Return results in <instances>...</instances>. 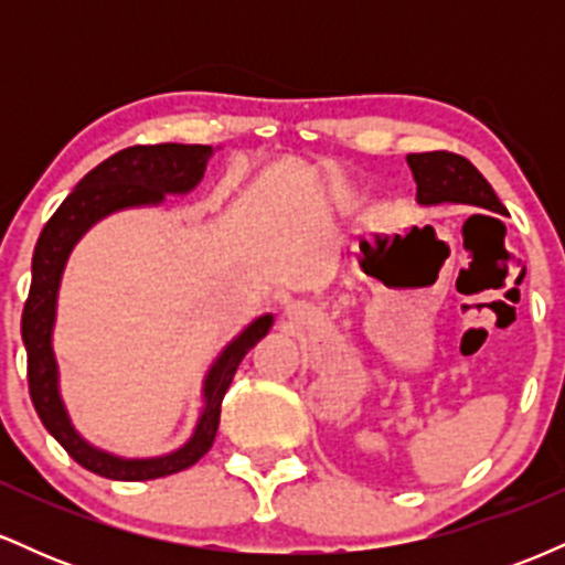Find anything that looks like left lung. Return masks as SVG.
I'll return each instance as SVG.
<instances>
[{"mask_svg":"<svg viewBox=\"0 0 565 565\" xmlns=\"http://www.w3.org/2000/svg\"><path fill=\"white\" fill-rule=\"evenodd\" d=\"M414 183H417V201L425 206L433 204H472L504 215L502 201L494 188L465 157L449 151L408 153Z\"/></svg>","mask_w":565,"mask_h":565,"instance_id":"1","label":"left lung"}]
</instances>
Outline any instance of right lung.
<instances>
[{"mask_svg":"<svg viewBox=\"0 0 565 565\" xmlns=\"http://www.w3.org/2000/svg\"><path fill=\"white\" fill-rule=\"evenodd\" d=\"M212 146H132L114 153L79 180L66 201L47 220L31 260V289L23 305L21 334L29 353V393L47 433L82 468L111 481H151L196 465L212 449L220 425V406L231 387L238 364L274 327V316L265 313L225 345L204 377V408L193 436L178 451L151 459H125L95 449L71 425L57 387V361L53 353V327L63 268L76 242L97 220L129 206H157L167 193H188L201 183Z\"/></svg>","mask_w":565,"mask_h":565,"instance_id":"add662e5","label":"right lung"}]
</instances>
